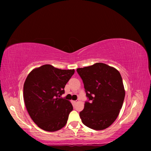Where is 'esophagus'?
<instances>
[{
	"mask_svg": "<svg viewBox=\"0 0 151 151\" xmlns=\"http://www.w3.org/2000/svg\"><path fill=\"white\" fill-rule=\"evenodd\" d=\"M77 102H77V101H73V103H74V104H76V103H77Z\"/></svg>",
	"mask_w": 151,
	"mask_h": 151,
	"instance_id": "1",
	"label": "esophagus"
}]
</instances>
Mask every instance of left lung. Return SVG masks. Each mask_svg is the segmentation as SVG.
<instances>
[{
    "label": "left lung",
    "mask_w": 151,
    "mask_h": 151,
    "mask_svg": "<svg viewBox=\"0 0 151 151\" xmlns=\"http://www.w3.org/2000/svg\"><path fill=\"white\" fill-rule=\"evenodd\" d=\"M76 70L91 101L85 102L80 112L83 124L96 130L107 129L118 117L123 104L125 90L120 73L103 63Z\"/></svg>",
    "instance_id": "1"
}]
</instances>
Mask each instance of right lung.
Here are the masks:
<instances>
[{
	"label": "right lung",
	"instance_id": "add662e5",
	"mask_svg": "<svg viewBox=\"0 0 151 151\" xmlns=\"http://www.w3.org/2000/svg\"><path fill=\"white\" fill-rule=\"evenodd\" d=\"M74 73V69L46 64L28 74L24 84V101L31 119L40 129L55 132L65 127L73 108L69 101L60 97Z\"/></svg>",
	"mask_w": 151,
	"mask_h": 151
}]
</instances>
